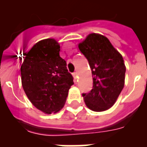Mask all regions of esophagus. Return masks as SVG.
<instances>
[{
  "label": "esophagus",
  "mask_w": 147,
  "mask_h": 147,
  "mask_svg": "<svg viewBox=\"0 0 147 147\" xmlns=\"http://www.w3.org/2000/svg\"><path fill=\"white\" fill-rule=\"evenodd\" d=\"M72 76H73V77H74V78H75V80H76V78H77V72H73V73H72Z\"/></svg>",
  "instance_id": "obj_1"
}]
</instances>
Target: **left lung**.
Returning <instances> with one entry per match:
<instances>
[{
	"label": "left lung",
	"mask_w": 147,
	"mask_h": 147,
	"mask_svg": "<svg viewBox=\"0 0 147 147\" xmlns=\"http://www.w3.org/2000/svg\"><path fill=\"white\" fill-rule=\"evenodd\" d=\"M78 48L88 61L93 77V88L82 94L85 105L94 111L109 109L124 86L126 67L122 55L107 37L98 33L89 34Z\"/></svg>",
	"instance_id": "left-lung-1"
}]
</instances>
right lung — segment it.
Returning a JSON list of instances; mask_svg holds the SVG:
<instances>
[{
	"label": "right lung",
	"instance_id": "obj_1",
	"mask_svg": "<svg viewBox=\"0 0 147 147\" xmlns=\"http://www.w3.org/2000/svg\"><path fill=\"white\" fill-rule=\"evenodd\" d=\"M54 39L36 42L26 53L20 68L23 88L31 103L46 114L59 111L73 85L66 62Z\"/></svg>",
	"mask_w": 147,
	"mask_h": 147
}]
</instances>
